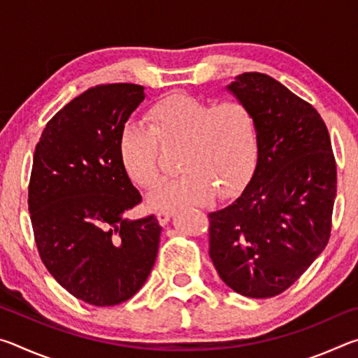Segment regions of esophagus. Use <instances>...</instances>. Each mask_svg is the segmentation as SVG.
<instances>
[{"instance_id": "esophagus-1", "label": "esophagus", "mask_w": 358, "mask_h": 358, "mask_svg": "<svg viewBox=\"0 0 358 358\" xmlns=\"http://www.w3.org/2000/svg\"><path fill=\"white\" fill-rule=\"evenodd\" d=\"M172 213H173V211H172V210H167V208L157 210V213H156L157 221H159V224H162V226H164V224H167L169 220H171Z\"/></svg>"}]
</instances>
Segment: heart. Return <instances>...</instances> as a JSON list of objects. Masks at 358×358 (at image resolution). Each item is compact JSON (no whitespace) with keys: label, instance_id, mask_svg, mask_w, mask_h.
Instances as JSON below:
<instances>
[{"label":"heart","instance_id":"obj_1","mask_svg":"<svg viewBox=\"0 0 358 358\" xmlns=\"http://www.w3.org/2000/svg\"><path fill=\"white\" fill-rule=\"evenodd\" d=\"M151 128L129 121L120 134V157L143 189L161 180L162 147L178 148L183 173L151 194L155 207L202 205L213 192L232 196L243 187L259 157V123L251 106L238 99L210 102L172 93L148 110Z\"/></svg>","mask_w":358,"mask_h":358}]
</instances>
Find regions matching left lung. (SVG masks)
<instances>
[{
	"instance_id": "obj_1",
	"label": "left lung",
	"mask_w": 358,
	"mask_h": 358,
	"mask_svg": "<svg viewBox=\"0 0 358 358\" xmlns=\"http://www.w3.org/2000/svg\"><path fill=\"white\" fill-rule=\"evenodd\" d=\"M227 88L256 113L259 157L237 201L208 215V252L230 289L270 299L329 243L336 162L319 112L273 77L245 72Z\"/></svg>"
}]
</instances>
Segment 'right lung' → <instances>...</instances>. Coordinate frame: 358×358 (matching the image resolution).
I'll return each instance as SVG.
<instances>
[{
  "label": "right lung",
  "mask_w": 358,
  "mask_h": 358,
  "mask_svg": "<svg viewBox=\"0 0 358 358\" xmlns=\"http://www.w3.org/2000/svg\"><path fill=\"white\" fill-rule=\"evenodd\" d=\"M143 87L88 88L53 115L34 150L28 210L41 260L58 284L94 306L129 300L159 248L155 215L126 220L142 202L120 157V134Z\"/></svg>",
  "instance_id": "right-lung-1"
}]
</instances>
